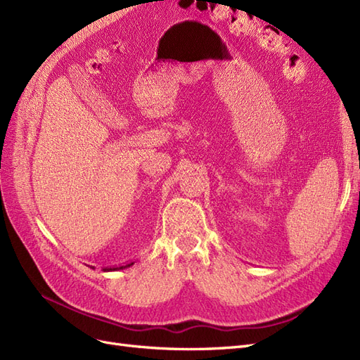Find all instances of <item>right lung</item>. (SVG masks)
Masks as SVG:
<instances>
[{"mask_svg": "<svg viewBox=\"0 0 360 360\" xmlns=\"http://www.w3.org/2000/svg\"><path fill=\"white\" fill-rule=\"evenodd\" d=\"M134 263H129V264H126V266H120V267H110V269H105V271H114V270H123V269H126V267H130L132 266Z\"/></svg>", "mask_w": 360, "mask_h": 360, "instance_id": "obj_1", "label": "right lung"}]
</instances>
